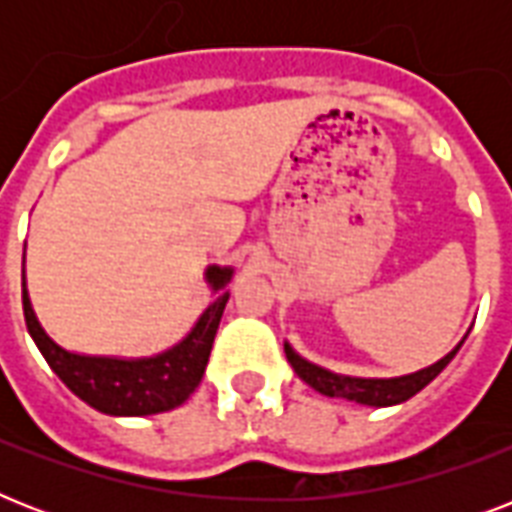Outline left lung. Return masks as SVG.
<instances>
[{"label": "left lung", "instance_id": "8db88e82", "mask_svg": "<svg viewBox=\"0 0 512 512\" xmlns=\"http://www.w3.org/2000/svg\"><path fill=\"white\" fill-rule=\"evenodd\" d=\"M462 345V342H460ZM460 345L444 356L438 364L422 369V372L406 374V377H393V380H364V377H345V374H335L321 369V366L305 361L303 356H297L295 350L284 345L287 350V358L292 369L300 374V380H305L313 390H319L321 396L329 398H348V401H356V404L366 406H393L401 404L406 398H412L414 393H420L430 380H436L438 374L444 372V366L457 356Z\"/></svg>", "mask_w": 512, "mask_h": 512}]
</instances>
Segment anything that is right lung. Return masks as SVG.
Returning a JSON list of instances; mask_svg holds the SVG:
<instances>
[{
  "label": "right lung",
  "mask_w": 512,
  "mask_h": 512,
  "mask_svg": "<svg viewBox=\"0 0 512 512\" xmlns=\"http://www.w3.org/2000/svg\"><path fill=\"white\" fill-rule=\"evenodd\" d=\"M231 273V268H217V265L209 268L207 281L217 292L215 303L209 305L199 324L180 345L154 358L124 361V358L68 353L44 335V329L39 327V321L31 311L26 289H23V316H26L28 335L34 337L44 361L84 404H90L92 409L103 414H114V417L170 412L199 388L201 377H204L209 350H212L217 327H220V316L228 303L225 287L231 281Z\"/></svg>",
  "instance_id": "add662e5"
}]
</instances>
